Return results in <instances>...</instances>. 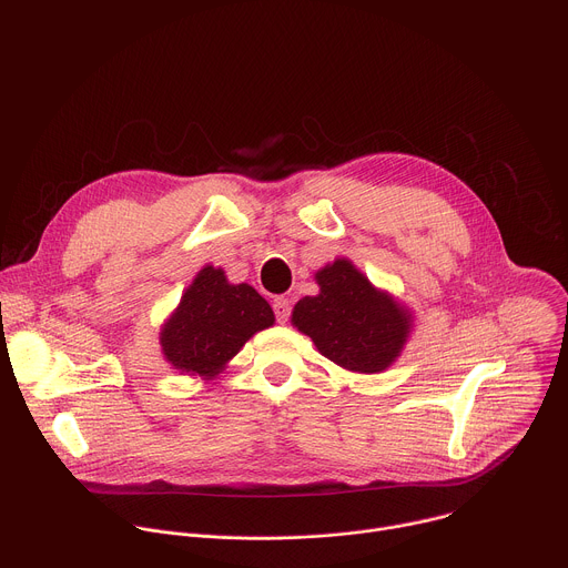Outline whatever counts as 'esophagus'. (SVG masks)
<instances>
[{"label": "esophagus", "mask_w": 568, "mask_h": 568, "mask_svg": "<svg viewBox=\"0 0 568 568\" xmlns=\"http://www.w3.org/2000/svg\"><path fill=\"white\" fill-rule=\"evenodd\" d=\"M290 301L285 298V296H276L274 298V314H276V318H278V323H285L287 318H290Z\"/></svg>", "instance_id": "34e87169"}]
</instances>
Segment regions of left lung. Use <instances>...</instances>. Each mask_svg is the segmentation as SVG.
<instances>
[{
	"label": "left lung",
	"mask_w": 568,
	"mask_h": 568,
	"mask_svg": "<svg viewBox=\"0 0 568 568\" xmlns=\"http://www.w3.org/2000/svg\"><path fill=\"white\" fill-rule=\"evenodd\" d=\"M314 278L318 294L294 305L292 326L307 335L323 357L346 371H386L412 335L409 310L373 287L348 258H337Z\"/></svg>",
	"instance_id": "left-lung-1"
}]
</instances>
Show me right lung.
<instances>
[{"instance_id": "1", "label": "right lung", "mask_w": 568, "mask_h": 568, "mask_svg": "<svg viewBox=\"0 0 568 568\" xmlns=\"http://www.w3.org/2000/svg\"><path fill=\"white\" fill-rule=\"evenodd\" d=\"M270 326L274 312L252 285H231L220 267L206 265L164 323L159 344L173 368L211 379L250 337Z\"/></svg>"}]
</instances>
